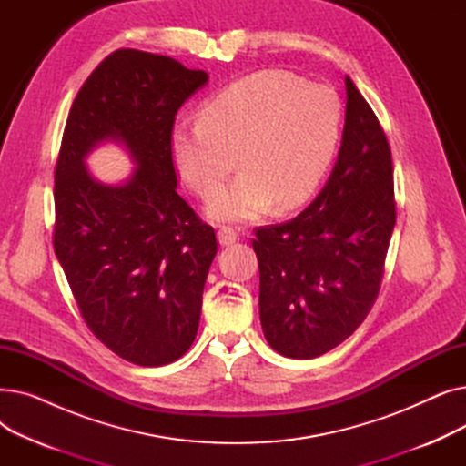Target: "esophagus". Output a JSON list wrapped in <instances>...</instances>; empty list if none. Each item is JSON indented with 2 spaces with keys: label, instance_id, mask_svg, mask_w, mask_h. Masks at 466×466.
Wrapping results in <instances>:
<instances>
[{
  "label": "esophagus",
  "instance_id": "obj_1",
  "mask_svg": "<svg viewBox=\"0 0 466 466\" xmlns=\"http://www.w3.org/2000/svg\"><path fill=\"white\" fill-rule=\"evenodd\" d=\"M217 238L220 246H232V243L238 239V232L232 227H220L217 232Z\"/></svg>",
  "mask_w": 466,
  "mask_h": 466
}]
</instances>
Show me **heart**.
I'll list each match as a JSON object with an SVG mask.
<instances>
[{
	"label": "heart",
	"instance_id": "1",
	"mask_svg": "<svg viewBox=\"0 0 466 466\" xmlns=\"http://www.w3.org/2000/svg\"><path fill=\"white\" fill-rule=\"evenodd\" d=\"M339 118L338 96L329 86L264 69L217 92L200 120H177L169 134L171 158L196 194L209 196L238 157L241 174L208 204L213 218H255L274 202L278 209H295L327 174Z\"/></svg>",
	"mask_w": 466,
	"mask_h": 466
}]
</instances>
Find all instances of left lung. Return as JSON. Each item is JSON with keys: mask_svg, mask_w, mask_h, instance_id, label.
<instances>
[{"mask_svg": "<svg viewBox=\"0 0 466 466\" xmlns=\"http://www.w3.org/2000/svg\"><path fill=\"white\" fill-rule=\"evenodd\" d=\"M346 125L332 174L295 218L255 228L262 332L290 359L319 357L372 309L397 220L390 147L346 77Z\"/></svg>", "mask_w": 466, "mask_h": 466, "instance_id": "obj_1", "label": "left lung"}]
</instances>
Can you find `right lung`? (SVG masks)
Segmentation results:
<instances>
[{"label": "right lung", "instance_id": "right-lung-1", "mask_svg": "<svg viewBox=\"0 0 466 466\" xmlns=\"http://www.w3.org/2000/svg\"><path fill=\"white\" fill-rule=\"evenodd\" d=\"M208 83L177 60L118 48L81 86L55 169V253L90 332L120 359L162 366L198 332L215 230L177 194L176 115ZM120 138L138 166L122 187L91 179L84 157Z\"/></svg>", "mask_w": 466, "mask_h": 466}]
</instances>
